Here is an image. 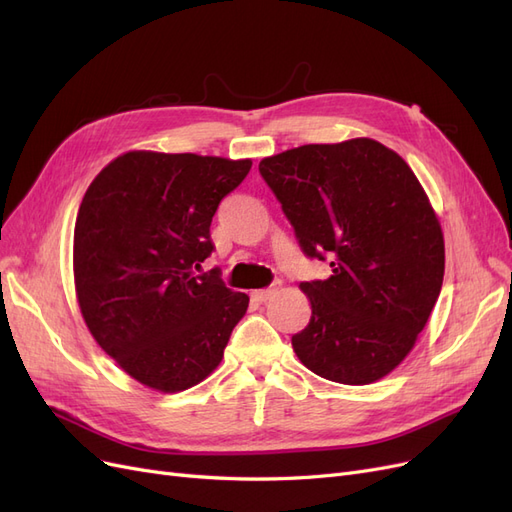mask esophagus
<instances>
[{"label":"esophagus","mask_w":512,"mask_h":512,"mask_svg":"<svg viewBox=\"0 0 512 512\" xmlns=\"http://www.w3.org/2000/svg\"><path fill=\"white\" fill-rule=\"evenodd\" d=\"M275 290L273 288H262V290H254L252 292V297L258 301V303H265L267 299H271V294H273Z\"/></svg>","instance_id":"34e87169"}]
</instances>
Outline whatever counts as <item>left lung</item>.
<instances>
[{
	"label": "left lung",
	"instance_id": "1",
	"mask_svg": "<svg viewBox=\"0 0 512 512\" xmlns=\"http://www.w3.org/2000/svg\"><path fill=\"white\" fill-rule=\"evenodd\" d=\"M301 250L331 258L329 280L292 335L299 361L333 382L371 384L406 359L444 280V235L406 160L374 138L303 145L260 160Z\"/></svg>",
	"mask_w": 512,
	"mask_h": 512
}]
</instances>
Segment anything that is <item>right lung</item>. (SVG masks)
Masks as SVG:
<instances>
[{
	"label": "right lung",
	"mask_w": 512,
	"mask_h": 512,
	"mask_svg": "<svg viewBox=\"0 0 512 512\" xmlns=\"http://www.w3.org/2000/svg\"><path fill=\"white\" fill-rule=\"evenodd\" d=\"M250 168V158L134 149L89 183L74 226L76 299L98 346L147 389L203 382L247 312L245 292L196 271L213 252L220 200Z\"/></svg>",
	"instance_id": "add662e5"
}]
</instances>
